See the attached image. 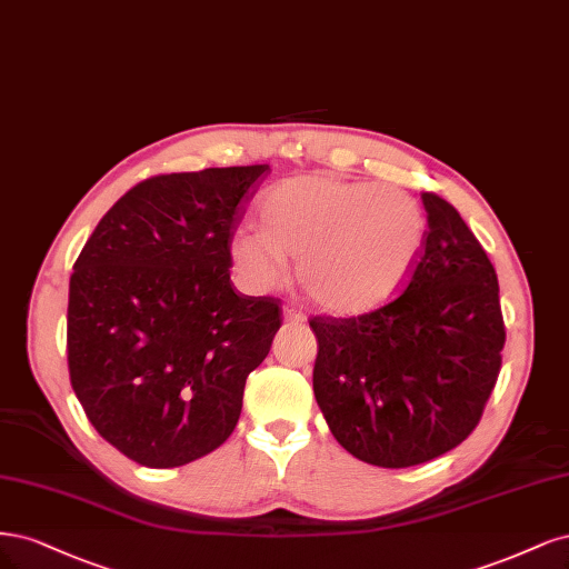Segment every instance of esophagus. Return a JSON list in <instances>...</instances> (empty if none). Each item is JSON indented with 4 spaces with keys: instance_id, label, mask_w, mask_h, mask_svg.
Wrapping results in <instances>:
<instances>
[{
    "instance_id": "34e87169",
    "label": "esophagus",
    "mask_w": 569,
    "mask_h": 569,
    "mask_svg": "<svg viewBox=\"0 0 569 569\" xmlns=\"http://www.w3.org/2000/svg\"><path fill=\"white\" fill-rule=\"evenodd\" d=\"M283 317H286V321H290V323H305V321H307L305 311L298 309L296 305H288V307L283 309Z\"/></svg>"
}]
</instances>
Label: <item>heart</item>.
I'll return each mask as SVG.
<instances>
[{"mask_svg":"<svg viewBox=\"0 0 569 569\" xmlns=\"http://www.w3.org/2000/svg\"><path fill=\"white\" fill-rule=\"evenodd\" d=\"M428 219L395 187L326 174L290 177L260 203V231H238L231 264L248 288L267 290L298 260L307 296L336 315H361L390 302L423 254Z\"/></svg>","mask_w":569,"mask_h":569,"instance_id":"obj_1","label":"heart"}]
</instances>
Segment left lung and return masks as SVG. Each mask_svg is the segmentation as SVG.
Returning a JSON list of instances; mask_svg holds the SVG:
<instances>
[{
	"label": "left lung",
	"mask_w": 569,
	"mask_h": 569,
	"mask_svg": "<svg viewBox=\"0 0 569 569\" xmlns=\"http://www.w3.org/2000/svg\"><path fill=\"white\" fill-rule=\"evenodd\" d=\"M426 248L407 290L352 319L315 317V397L359 461L409 468L480 423L506 342L499 281L451 203L423 193Z\"/></svg>",
	"instance_id": "obj_1"
}]
</instances>
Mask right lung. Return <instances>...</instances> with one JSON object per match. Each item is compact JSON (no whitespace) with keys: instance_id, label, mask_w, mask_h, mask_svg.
<instances>
[{"instance_id":"right-lung-1","label":"right lung","mask_w":569,"mask_h":569,"mask_svg":"<svg viewBox=\"0 0 569 569\" xmlns=\"http://www.w3.org/2000/svg\"><path fill=\"white\" fill-rule=\"evenodd\" d=\"M269 164L158 174L89 236L68 292L70 385L97 432L177 468L233 432L246 378L281 328L277 298L231 283L229 243Z\"/></svg>"}]
</instances>
